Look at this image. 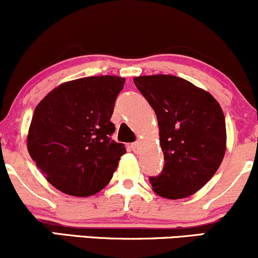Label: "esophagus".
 <instances>
[{
    "label": "esophagus",
    "instance_id": "esophagus-1",
    "mask_svg": "<svg viewBox=\"0 0 258 258\" xmlns=\"http://www.w3.org/2000/svg\"><path fill=\"white\" fill-rule=\"evenodd\" d=\"M131 149L133 150V153H138L139 149H141V143H139V142H135V143H132Z\"/></svg>",
    "mask_w": 258,
    "mask_h": 258
}]
</instances>
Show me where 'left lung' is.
<instances>
[{"label": "left lung", "instance_id": "1", "mask_svg": "<svg viewBox=\"0 0 258 258\" xmlns=\"http://www.w3.org/2000/svg\"><path fill=\"white\" fill-rule=\"evenodd\" d=\"M158 117L164 168L149 177L153 190L166 199L197 193L211 179L226 153V121L209 92L172 75L133 79Z\"/></svg>", "mask_w": 258, "mask_h": 258}]
</instances>
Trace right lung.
<instances>
[{"label": "right lung", "instance_id": "obj_1", "mask_svg": "<svg viewBox=\"0 0 258 258\" xmlns=\"http://www.w3.org/2000/svg\"><path fill=\"white\" fill-rule=\"evenodd\" d=\"M125 79L91 76L49 92L32 115L28 150L53 186L74 197H90L110 182L126 153L111 139L115 100Z\"/></svg>", "mask_w": 258, "mask_h": 258}]
</instances>
